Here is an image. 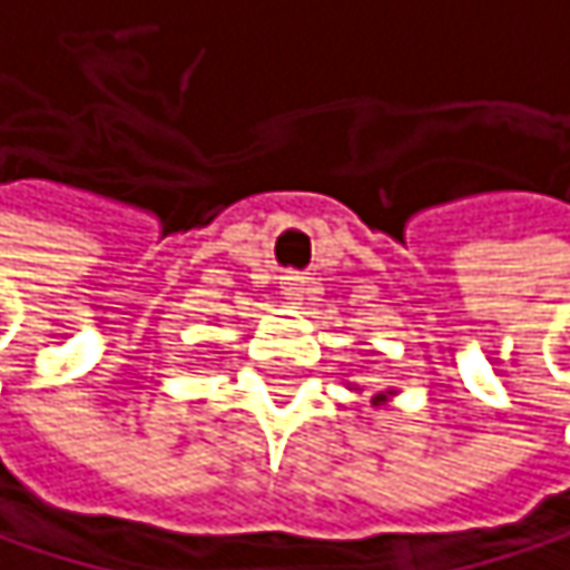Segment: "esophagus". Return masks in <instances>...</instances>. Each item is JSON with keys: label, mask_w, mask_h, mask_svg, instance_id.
I'll return each instance as SVG.
<instances>
[{"label": "esophagus", "mask_w": 570, "mask_h": 570, "mask_svg": "<svg viewBox=\"0 0 570 570\" xmlns=\"http://www.w3.org/2000/svg\"><path fill=\"white\" fill-rule=\"evenodd\" d=\"M309 277H303V274H286L284 277V293L289 299H303L306 293H309Z\"/></svg>", "instance_id": "1"}]
</instances>
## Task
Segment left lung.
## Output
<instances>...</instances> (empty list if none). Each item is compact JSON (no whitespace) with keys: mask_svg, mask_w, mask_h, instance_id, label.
I'll return each instance as SVG.
<instances>
[{"mask_svg":"<svg viewBox=\"0 0 570 570\" xmlns=\"http://www.w3.org/2000/svg\"><path fill=\"white\" fill-rule=\"evenodd\" d=\"M383 399H386V396H383V393H380V396H376V402H383Z\"/></svg>","mask_w":570,"mask_h":570,"instance_id":"1","label":"left lung"}]
</instances>
